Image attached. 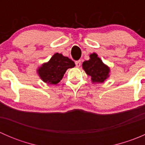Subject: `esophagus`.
Here are the masks:
<instances>
[{"mask_svg": "<svg viewBox=\"0 0 145 145\" xmlns=\"http://www.w3.org/2000/svg\"><path fill=\"white\" fill-rule=\"evenodd\" d=\"M75 64H76V67H79L80 66H81V60L76 61V62H75Z\"/></svg>", "mask_w": 145, "mask_h": 145, "instance_id": "obj_1", "label": "esophagus"}]
</instances>
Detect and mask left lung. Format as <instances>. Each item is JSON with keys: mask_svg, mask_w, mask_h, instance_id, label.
I'll list each match as a JSON object with an SVG mask.
<instances>
[{"mask_svg": "<svg viewBox=\"0 0 145 145\" xmlns=\"http://www.w3.org/2000/svg\"><path fill=\"white\" fill-rule=\"evenodd\" d=\"M90 59L83 63V68L86 74L91 77L95 83H103L109 76V68L102 62L95 53L90 55Z\"/></svg>", "mask_w": 145, "mask_h": 145, "instance_id": "left-lung-1", "label": "left lung"}]
</instances>
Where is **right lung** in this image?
<instances>
[{"label": "right lung", "mask_w": 145, "mask_h": 145, "mask_svg": "<svg viewBox=\"0 0 145 145\" xmlns=\"http://www.w3.org/2000/svg\"><path fill=\"white\" fill-rule=\"evenodd\" d=\"M72 59L62 54L55 53L48 63L42 65L38 70L39 76L43 81L49 84H57L62 79L69 68L74 67Z\"/></svg>", "instance_id": "obj_1"}]
</instances>
